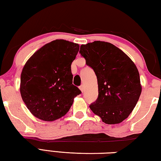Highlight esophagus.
<instances>
[{"label": "esophagus", "instance_id": "esophagus-1", "mask_svg": "<svg viewBox=\"0 0 161 161\" xmlns=\"http://www.w3.org/2000/svg\"><path fill=\"white\" fill-rule=\"evenodd\" d=\"M80 89L81 92H84V91H85V89H84V85H81V86H80Z\"/></svg>", "mask_w": 161, "mask_h": 161}]
</instances>
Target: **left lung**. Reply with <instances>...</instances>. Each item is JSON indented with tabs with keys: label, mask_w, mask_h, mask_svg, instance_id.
Wrapping results in <instances>:
<instances>
[{
	"label": "left lung",
	"mask_w": 161,
	"mask_h": 161,
	"mask_svg": "<svg viewBox=\"0 0 161 161\" xmlns=\"http://www.w3.org/2000/svg\"><path fill=\"white\" fill-rule=\"evenodd\" d=\"M80 53L97 77L99 96L89 108L105 124L121 123L132 112L142 90L134 62L107 42L81 45Z\"/></svg>",
	"instance_id": "8db88e82"
}]
</instances>
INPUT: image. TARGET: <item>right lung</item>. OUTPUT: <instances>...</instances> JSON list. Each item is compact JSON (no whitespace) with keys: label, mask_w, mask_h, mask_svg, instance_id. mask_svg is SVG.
Segmentation results:
<instances>
[{"label":"right lung","mask_w":161,"mask_h":161,"mask_svg":"<svg viewBox=\"0 0 161 161\" xmlns=\"http://www.w3.org/2000/svg\"><path fill=\"white\" fill-rule=\"evenodd\" d=\"M80 45L55 40L37 50L26 62L20 75L21 97L31 113L45 121L62 118L81 93L72 84L71 64Z\"/></svg>","instance_id":"right-lung-1"}]
</instances>
